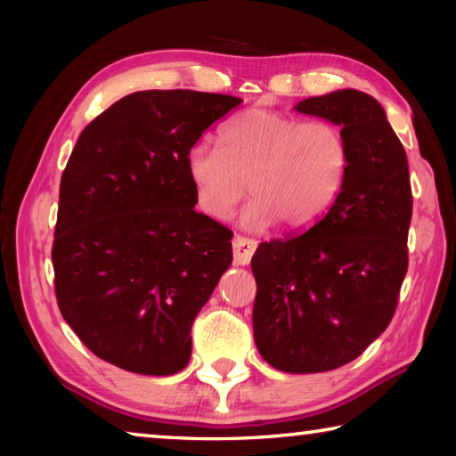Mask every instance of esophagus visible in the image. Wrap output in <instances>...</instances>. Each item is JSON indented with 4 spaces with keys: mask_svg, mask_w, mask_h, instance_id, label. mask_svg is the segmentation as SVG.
I'll list each match as a JSON object with an SVG mask.
<instances>
[{
    "mask_svg": "<svg viewBox=\"0 0 456 456\" xmlns=\"http://www.w3.org/2000/svg\"><path fill=\"white\" fill-rule=\"evenodd\" d=\"M256 249H257V241H253V239L243 237V235L233 237V257H235L237 265L249 264Z\"/></svg>",
    "mask_w": 456,
    "mask_h": 456,
    "instance_id": "1",
    "label": "esophagus"
}]
</instances>
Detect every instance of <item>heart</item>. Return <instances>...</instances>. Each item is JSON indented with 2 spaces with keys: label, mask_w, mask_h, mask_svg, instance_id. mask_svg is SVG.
<instances>
[{
  "label": "heart",
  "mask_w": 456,
  "mask_h": 456,
  "mask_svg": "<svg viewBox=\"0 0 456 456\" xmlns=\"http://www.w3.org/2000/svg\"><path fill=\"white\" fill-rule=\"evenodd\" d=\"M219 144L200 142L187 152L197 207L215 221H227L249 184L256 195L243 211L249 229L277 221L293 233L310 229L336 203L350 167L348 138L336 122H302L261 108L229 122Z\"/></svg>",
  "instance_id": "obj_1"
}]
</instances>
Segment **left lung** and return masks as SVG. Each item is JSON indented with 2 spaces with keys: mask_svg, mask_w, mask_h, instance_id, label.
Here are the masks:
<instances>
[{
  "mask_svg": "<svg viewBox=\"0 0 456 456\" xmlns=\"http://www.w3.org/2000/svg\"><path fill=\"white\" fill-rule=\"evenodd\" d=\"M296 110L342 126L350 167L315 225L257 247L253 336L267 364L314 374L348 364L388 328L408 269L412 191L404 146L376 98L346 88Z\"/></svg>",
  "mask_w": 456,
  "mask_h": 456,
  "instance_id": "1",
  "label": "left lung"
}]
</instances>
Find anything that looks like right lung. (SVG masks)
I'll use <instances>...</instances> for the list:
<instances>
[{
    "mask_svg": "<svg viewBox=\"0 0 456 456\" xmlns=\"http://www.w3.org/2000/svg\"><path fill=\"white\" fill-rule=\"evenodd\" d=\"M241 98L142 90L82 130L60 181L52 264L64 320L122 370L171 376L233 261V233L195 211L187 152Z\"/></svg>",
    "mask_w": 456,
    "mask_h": 456,
    "instance_id": "add662e5",
    "label": "right lung"
}]
</instances>
